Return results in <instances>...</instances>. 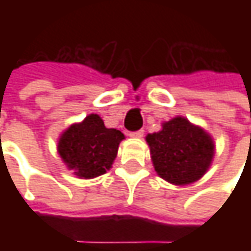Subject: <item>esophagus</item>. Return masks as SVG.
I'll use <instances>...</instances> for the list:
<instances>
[{"label": "esophagus", "mask_w": 251, "mask_h": 251, "mask_svg": "<svg viewBox=\"0 0 251 251\" xmlns=\"http://www.w3.org/2000/svg\"><path fill=\"white\" fill-rule=\"evenodd\" d=\"M130 137H132V138H142V137H144V130H138V131H134V132H130Z\"/></svg>", "instance_id": "1"}]
</instances>
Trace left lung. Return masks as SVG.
<instances>
[{"label":"left lung","instance_id":"left-lung-1","mask_svg":"<svg viewBox=\"0 0 251 251\" xmlns=\"http://www.w3.org/2000/svg\"><path fill=\"white\" fill-rule=\"evenodd\" d=\"M147 142L156 173L176 186L200 180L215 153L211 135L184 117L163 123L159 132L147 135Z\"/></svg>","mask_w":251,"mask_h":251}]
</instances>
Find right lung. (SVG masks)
Wrapping results in <instances>:
<instances>
[{
    "label": "right lung",
    "mask_w": 251,
    "mask_h": 251,
    "mask_svg": "<svg viewBox=\"0 0 251 251\" xmlns=\"http://www.w3.org/2000/svg\"><path fill=\"white\" fill-rule=\"evenodd\" d=\"M123 140L121 131L106 128L98 114H89L83 121L64 131L57 150L75 176L93 178L111 168Z\"/></svg>",
    "instance_id": "right-lung-1"
}]
</instances>
